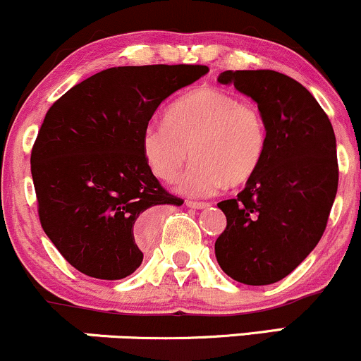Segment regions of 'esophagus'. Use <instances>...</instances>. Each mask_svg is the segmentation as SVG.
I'll return each mask as SVG.
<instances>
[{
  "label": "esophagus",
  "instance_id": "esophagus-1",
  "mask_svg": "<svg viewBox=\"0 0 361 361\" xmlns=\"http://www.w3.org/2000/svg\"><path fill=\"white\" fill-rule=\"evenodd\" d=\"M185 205L190 207V209H197V210L205 209V207H207L205 202H195V200H186Z\"/></svg>",
  "mask_w": 361,
  "mask_h": 361
}]
</instances>
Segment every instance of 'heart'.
Segmentation results:
<instances>
[{"label": "heart", "mask_w": 361, "mask_h": 361, "mask_svg": "<svg viewBox=\"0 0 361 361\" xmlns=\"http://www.w3.org/2000/svg\"><path fill=\"white\" fill-rule=\"evenodd\" d=\"M267 123L252 103L226 90L205 88L169 106L166 122L142 132V152L159 180L171 183L193 163L176 188L190 197H210L226 186H241L258 171L267 151Z\"/></svg>", "instance_id": "1"}]
</instances>
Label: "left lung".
<instances>
[{"label": "left lung", "mask_w": 361, "mask_h": 361, "mask_svg": "<svg viewBox=\"0 0 361 361\" xmlns=\"http://www.w3.org/2000/svg\"><path fill=\"white\" fill-rule=\"evenodd\" d=\"M217 81L258 103L268 140L246 188L217 204L227 226L215 258L239 283L270 285L295 270L322 238L338 192L336 137L316 98L285 74L224 71Z\"/></svg>", "instance_id": "left-lung-1"}]
</instances>
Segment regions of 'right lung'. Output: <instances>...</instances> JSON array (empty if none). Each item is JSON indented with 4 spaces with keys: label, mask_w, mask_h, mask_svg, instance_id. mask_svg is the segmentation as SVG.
<instances>
[{
    "label": "right lung",
    "mask_w": 361,
    "mask_h": 361,
    "mask_svg": "<svg viewBox=\"0 0 361 361\" xmlns=\"http://www.w3.org/2000/svg\"><path fill=\"white\" fill-rule=\"evenodd\" d=\"M207 66H122L64 93L32 149V178L45 234L78 271L120 280L142 263L135 224L147 209L183 204L152 175L142 132L168 97Z\"/></svg>",
    "instance_id": "add662e5"
}]
</instances>
